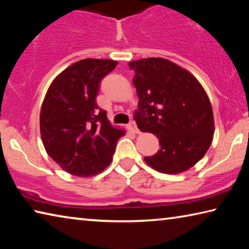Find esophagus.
Returning <instances> with one entry per match:
<instances>
[{
    "mask_svg": "<svg viewBox=\"0 0 249 249\" xmlns=\"http://www.w3.org/2000/svg\"><path fill=\"white\" fill-rule=\"evenodd\" d=\"M129 128H130V130H132V132H134L135 134H140V129L137 128V125H136V123H135V122H130Z\"/></svg>",
    "mask_w": 249,
    "mask_h": 249,
    "instance_id": "obj_1",
    "label": "esophagus"
}]
</instances>
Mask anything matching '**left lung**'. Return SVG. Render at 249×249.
<instances>
[{
  "label": "left lung",
  "instance_id": "8db88e82",
  "mask_svg": "<svg viewBox=\"0 0 249 249\" xmlns=\"http://www.w3.org/2000/svg\"><path fill=\"white\" fill-rule=\"evenodd\" d=\"M138 95L135 120L159 138L160 148L144 160L162 174H180L203 158L214 134L212 105L188 70L163 58L130 61Z\"/></svg>",
  "mask_w": 249,
  "mask_h": 249
}]
</instances>
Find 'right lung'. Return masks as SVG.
<instances>
[{"label":"right lung","instance_id":"add662e5","mask_svg":"<svg viewBox=\"0 0 249 249\" xmlns=\"http://www.w3.org/2000/svg\"><path fill=\"white\" fill-rule=\"evenodd\" d=\"M116 65L109 59H83L59 73L48 88L39 116L41 141L49 157L68 174H100L125 135L96 104L101 80Z\"/></svg>","mask_w":249,"mask_h":249}]
</instances>
